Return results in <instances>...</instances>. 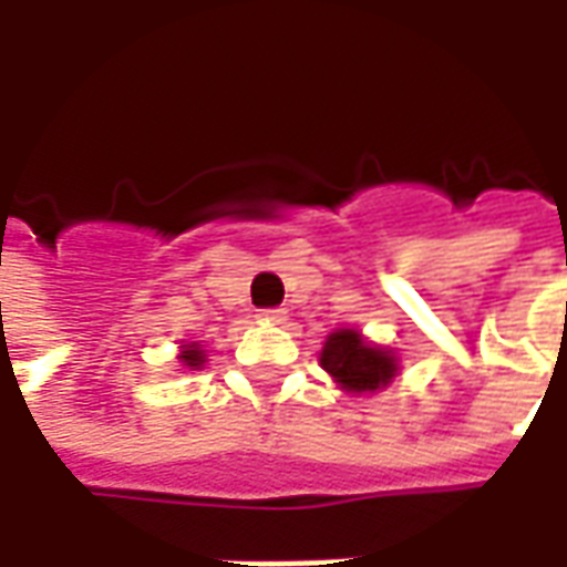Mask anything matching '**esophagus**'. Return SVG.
<instances>
[{
	"label": "esophagus",
	"instance_id": "1",
	"mask_svg": "<svg viewBox=\"0 0 567 567\" xmlns=\"http://www.w3.org/2000/svg\"><path fill=\"white\" fill-rule=\"evenodd\" d=\"M258 319L267 321V324H282V321H285V309H260Z\"/></svg>",
	"mask_w": 567,
	"mask_h": 567
}]
</instances>
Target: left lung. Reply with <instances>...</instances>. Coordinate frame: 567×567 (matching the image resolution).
I'll return each mask as SVG.
<instances>
[{
    "mask_svg": "<svg viewBox=\"0 0 567 567\" xmlns=\"http://www.w3.org/2000/svg\"><path fill=\"white\" fill-rule=\"evenodd\" d=\"M321 368L328 370L333 382H340L346 392H377L385 389L398 377V358L382 346L368 343L352 328H340L324 340Z\"/></svg>",
    "mask_w": 567,
    "mask_h": 567,
    "instance_id": "left-lung-1",
    "label": "left lung"
}]
</instances>
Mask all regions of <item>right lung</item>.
<instances>
[{
	"mask_svg": "<svg viewBox=\"0 0 567 567\" xmlns=\"http://www.w3.org/2000/svg\"><path fill=\"white\" fill-rule=\"evenodd\" d=\"M178 361H182L185 368L199 370L203 368V361H206V355H203L199 343H187V346H182V355H178Z\"/></svg>",
	"mask_w": 567,
	"mask_h": 567,
	"instance_id": "1",
	"label": "right lung"
}]
</instances>
